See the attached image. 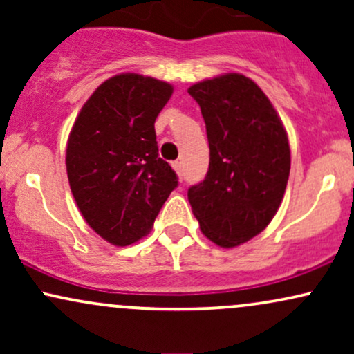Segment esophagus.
<instances>
[{"instance_id": "1", "label": "esophagus", "mask_w": 354, "mask_h": 354, "mask_svg": "<svg viewBox=\"0 0 354 354\" xmlns=\"http://www.w3.org/2000/svg\"><path fill=\"white\" fill-rule=\"evenodd\" d=\"M173 168H174V171L178 173V176L183 178V166H181L180 161H174V163H173Z\"/></svg>"}]
</instances>
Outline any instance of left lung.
<instances>
[{
  "label": "left lung",
  "mask_w": 354,
  "mask_h": 354,
  "mask_svg": "<svg viewBox=\"0 0 354 354\" xmlns=\"http://www.w3.org/2000/svg\"><path fill=\"white\" fill-rule=\"evenodd\" d=\"M188 93L209 145L208 173L188 189L189 205L206 238L234 248L261 233L281 205L291 166L286 131L261 88L238 73Z\"/></svg>",
  "instance_id": "obj_1"
}]
</instances>
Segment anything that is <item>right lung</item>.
<instances>
[{
	"label": "right lung",
	"instance_id": "obj_1",
	"mask_svg": "<svg viewBox=\"0 0 354 354\" xmlns=\"http://www.w3.org/2000/svg\"><path fill=\"white\" fill-rule=\"evenodd\" d=\"M173 95L166 81L123 73L83 104L68 138L66 171L76 205L101 238L116 246L151 230L178 186L158 154L154 121Z\"/></svg>",
	"mask_w": 354,
	"mask_h": 354
}]
</instances>
